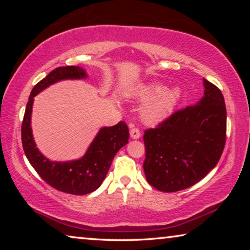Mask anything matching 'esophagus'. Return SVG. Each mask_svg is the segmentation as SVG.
<instances>
[{"mask_svg":"<svg viewBox=\"0 0 250 250\" xmlns=\"http://www.w3.org/2000/svg\"><path fill=\"white\" fill-rule=\"evenodd\" d=\"M130 137H131V139H133V140H137V139L141 137L140 131H139L138 128H132L130 130Z\"/></svg>","mask_w":250,"mask_h":250,"instance_id":"1","label":"esophagus"}]
</instances>
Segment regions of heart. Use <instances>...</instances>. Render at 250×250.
I'll return each instance as SVG.
<instances>
[{"instance_id": "obj_1", "label": "heart", "mask_w": 250, "mask_h": 250, "mask_svg": "<svg viewBox=\"0 0 250 250\" xmlns=\"http://www.w3.org/2000/svg\"><path fill=\"white\" fill-rule=\"evenodd\" d=\"M133 96L146 103L141 110L143 121L147 125H158L174 111L182 98V89L179 86L167 89L162 83H151L139 87Z\"/></svg>"}]
</instances>
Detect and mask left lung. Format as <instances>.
I'll list each match as a JSON object with an SVG mask.
<instances>
[{"mask_svg":"<svg viewBox=\"0 0 250 250\" xmlns=\"http://www.w3.org/2000/svg\"><path fill=\"white\" fill-rule=\"evenodd\" d=\"M143 170L153 188L177 192L216 167L226 140V107L222 91L204 79V96L143 135Z\"/></svg>","mask_w":250,"mask_h":250,"instance_id":"obj_1","label":"left lung"}]
</instances>
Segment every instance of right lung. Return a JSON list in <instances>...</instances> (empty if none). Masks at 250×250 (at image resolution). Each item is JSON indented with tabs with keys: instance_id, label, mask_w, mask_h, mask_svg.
I'll use <instances>...</instances> for the list:
<instances>
[{
	"instance_id": "1",
	"label": "right lung",
	"mask_w": 250,
	"mask_h": 250,
	"mask_svg": "<svg viewBox=\"0 0 250 250\" xmlns=\"http://www.w3.org/2000/svg\"><path fill=\"white\" fill-rule=\"evenodd\" d=\"M83 67H58L33 88L22 124L23 149L31 166L54 188L73 195H84L96 191L103 183L117 152L129 140V129L124 121L112 126H103L82 158L77 160L50 161L36 146L31 125L34 97L50 84L62 80L87 78Z\"/></svg>"
}]
</instances>
